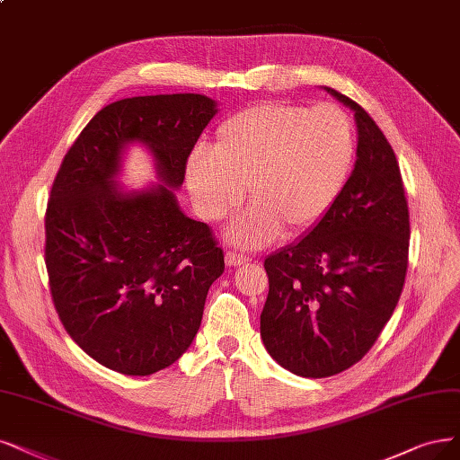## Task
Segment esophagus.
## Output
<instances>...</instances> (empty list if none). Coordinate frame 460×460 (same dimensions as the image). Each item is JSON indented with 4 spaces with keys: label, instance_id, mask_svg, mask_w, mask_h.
Masks as SVG:
<instances>
[{
    "label": "esophagus",
    "instance_id": "34e87169",
    "mask_svg": "<svg viewBox=\"0 0 460 460\" xmlns=\"http://www.w3.org/2000/svg\"><path fill=\"white\" fill-rule=\"evenodd\" d=\"M250 260L244 256V253H239V252H227L226 253V263L227 267H241V265H246Z\"/></svg>",
    "mask_w": 460,
    "mask_h": 460
}]
</instances>
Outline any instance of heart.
Masks as SVG:
<instances>
[{
	"instance_id": "b5f03b06",
	"label": "heart",
	"mask_w": 460,
	"mask_h": 460,
	"mask_svg": "<svg viewBox=\"0 0 460 460\" xmlns=\"http://www.w3.org/2000/svg\"><path fill=\"white\" fill-rule=\"evenodd\" d=\"M354 155V130L343 110L263 102L226 119L212 151L191 153L185 185L208 221L239 207L248 187L253 204L231 221L227 241L260 248L282 229L299 234L314 227L345 191Z\"/></svg>"
}]
</instances>
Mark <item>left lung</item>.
<instances>
[{"mask_svg": "<svg viewBox=\"0 0 460 460\" xmlns=\"http://www.w3.org/2000/svg\"><path fill=\"white\" fill-rule=\"evenodd\" d=\"M354 111V170L333 208L299 239L265 260L269 296L261 339L282 367L332 377L360 362L393 316L410 252V210L400 166L367 111Z\"/></svg>", "mask_w": 460, "mask_h": 460, "instance_id": "left-lung-1", "label": "left lung"}]
</instances>
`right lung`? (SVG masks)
<instances>
[{
    "instance_id": "obj_1",
    "label": "right lung",
    "mask_w": 460,
    "mask_h": 460,
    "mask_svg": "<svg viewBox=\"0 0 460 460\" xmlns=\"http://www.w3.org/2000/svg\"><path fill=\"white\" fill-rule=\"evenodd\" d=\"M217 113L202 94L117 100L66 153L45 214V265L66 332L98 364L125 376L172 366L199 332L224 252L176 199L187 157ZM146 145L162 181L116 183L128 143Z\"/></svg>"
}]
</instances>
